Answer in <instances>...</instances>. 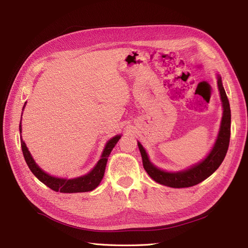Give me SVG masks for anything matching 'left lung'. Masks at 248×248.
<instances>
[{"label": "left lung", "instance_id": "8db88e82", "mask_svg": "<svg viewBox=\"0 0 248 248\" xmlns=\"http://www.w3.org/2000/svg\"><path fill=\"white\" fill-rule=\"evenodd\" d=\"M216 79L217 87H218V91L220 94L222 117L219 126V131L218 134H217L214 145L204 159H202L198 163H194L192 166L181 170H166L160 168H157L154 163L151 162L146 149L138 140V146L141 155L144 169L146 170L147 174L155 182L168 187H172V188L190 187L201 183L205 179L211 176L219 168L221 162L223 161L230 144L231 108L219 73H216Z\"/></svg>", "mask_w": 248, "mask_h": 248}]
</instances>
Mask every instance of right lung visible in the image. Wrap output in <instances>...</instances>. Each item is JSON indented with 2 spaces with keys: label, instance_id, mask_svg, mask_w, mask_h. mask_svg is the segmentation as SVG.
Listing matches in <instances>:
<instances>
[{
  "label": "right lung",
  "instance_id": "add662e5",
  "mask_svg": "<svg viewBox=\"0 0 248 248\" xmlns=\"http://www.w3.org/2000/svg\"><path fill=\"white\" fill-rule=\"evenodd\" d=\"M26 104L27 102H25V106L22 108V110L25 109ZM21 131H22V128H21V119H20V123H19L20 144H21L22 153H24V157L29 169L31 170V171L35 175V177H37V179H38L39 181H41L43 184H46L47 187H49L50 189L63 192V193L87 192V191H92L93 189H95L96 187L100 184L101 180L104 176V171H106V167H107L108 159L111 150L115 148L117 142L122 137V134H117V136L112 137L110 140L107 141V144L104 146L103 151L101 153L100 159L97 161L95 167L89 172L77 178L68 179V178H60V177L52 176L48 174V172L44 171L38 164L36 163L33 156L29 151L25 140H22Z\"/></svg>",
  "mask_w": 248,
  "mask_h": 248
}]
</instances>
